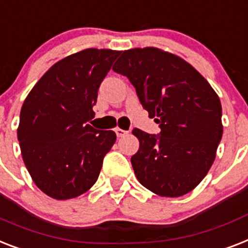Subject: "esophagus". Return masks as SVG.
Returning <instances> with one entry per match:
<instances>
[{"mask_svg": "<svg viewBox=\"0 0 248 248\" xmlns=\"http://www.w3.org/2000/svg\"><path fill=\"white\" fill-rule=\"evenodd\" d=\"M114 131H116V135H117L118 138H122V136H124L126 134H128V131H124L120 127H117Z\"/></svg>", "mask_w": 248, "mask_h": 248, "instance_id": "34e87169", "label": "esophagus"}]
</instances>
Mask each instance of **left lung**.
<instances>
[{
  "mask_svg": "<svg viewBox=\"0 0 248 248\" xmlns=\"http://www.w3.org/2000/svg\"><path fill=\"white\" fill-rule=\"evenodd\" d=\"M113 71L127 76L160 134L135 128L131 158L142 186L163 197L188 194L204 180L223 136L222 104L206 78L180 56L160 48L124 51Z\"/></svg>",
  "mask_w": 248,
  "mask_h": 248,
  "instance_id": "left-lung-1",
  "label": "left lung"
}]
</instances>
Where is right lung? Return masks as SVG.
<instances>
[{
	"label": "right lung",
	"instance_id": "add662e5",
	"mask_svg": "<svg viewBox=\"0 0 248 248\" xmlns=\"http://www.w3.org/2000/svg\"><path fill=\"white\" fill-rule=\"evenodd\" d=\"M121 51L88 48L56 62L24 100L17 140L25 167L42 192L56 200L89 190L116 141L94 118L100 82Z\"/></svg>",
	"mask_w": 248,
	"mask_h": 248
}]
</instances>
